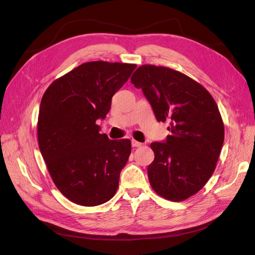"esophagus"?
Masks as SVG:
<instances>
[{
    "label": "esophagus",
    "instance_id": "esophagus-1",
    "mask_svg": "<svg viewBox=\"0 0 255 255\" xmlns=\"http://www.w3.org/2000/svg\"><path fill=\"white\" fill-rule=\"evenodd\" d=\"M141 142H139V141H137V140H135V139H133L132 140V146H134V148H138V146H141Z\"/></svg>",
    "mask_w": 255,
    "mask_h": 255
}]
</instances>
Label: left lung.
<instances>
[{
    "instance_id": "left-lung-1",
    "label": "left lung",
    "mask_w": 255,
    "mask_h": 255,
    "mask_svg": "<svg viewBox=\"0 0 255 255\" xmlns=\"http://www.w3.org/2000/svg\"><path fill=\"white\" fill-rule=\"evenodd\" d=\"M130 82L142 89L158 122H170L171 135L154 141L148 167L153 190L170 201H184L201 189L215 171L225 140L218 106L202 85L179 71L140 66Z\"/></svg>"
}]
</instances>
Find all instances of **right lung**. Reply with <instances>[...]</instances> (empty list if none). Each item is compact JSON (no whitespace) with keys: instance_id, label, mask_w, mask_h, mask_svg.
<instances>
[{"instance_id":"add662e5","label":"right lung","mask_w":255,"mask_h":255,"mask_svg":"<svg viewBox=\"0 0 255 255\" xmlns=\"http://www.w3.org/2000/svg\"><path fill=\"white\" fill-rule=\"evenodd\" d=\"M134 64L89 61L54 81L41 99L38 143L54 184L83 206L111 200L130 154V140L100 134L98 119L135 70Z\"/></svg>"}]
</instances>
